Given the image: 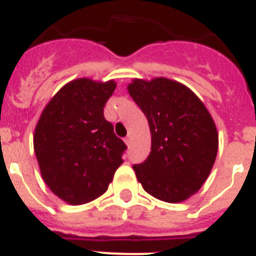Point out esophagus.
<instances>
[{
	"label": "esophagus",
	"instance_id": "esophagus-1",
	"mask_svg": "<svg viewBox=\"0 0 256 256\" xmlns=\"http://www.w3.org/2000/svg\"><path fill=\"white\" fill-rule=\"evenodd\" d=\"M124 142H126V145H130V136L126 137V138H124Z\"/></svg>",
	"mask_w": 256,
	"mask_h": 256
}]
</instances>
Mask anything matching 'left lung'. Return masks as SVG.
Returning a JSON list of instances; mask_svg holds the SVG:
<instances>
[{"label": "left lung", "mask_w": 256, "mask_h": 256, "mask_svg": "<svg viewBox=\"0 0 256 256\" xmlns=\"http://www.w3.org/2000/svg\"><path fill=\"white\" fill-rule=\"evenodd\" d=\"M126 88L152 134L149 157L133 166L137 180L156 199L184 202L202 188L216 161L214 120L191 88L170 78H134Z\"/></svg>", "instance_id": "8db88e82"}]
</instances>
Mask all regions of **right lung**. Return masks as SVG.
Instances as JSON below:
<instances>
[{"label":"right lung","mask_w":256,"mask_h":256,"mask_svg":"<svg viewBox=\"0 0 256 256\" xmlns=\"http://www.w3.org/2000/svg\"><path fill=\"white\" fill-rule=\"evenodd\" d=\"M116 82L77 78L52 96L38 120L34 150L40 174L70 206L103 195L123 164L126 145L103 115Z\"/></svg>","instance_id":"obj_1"}]
</instances>
